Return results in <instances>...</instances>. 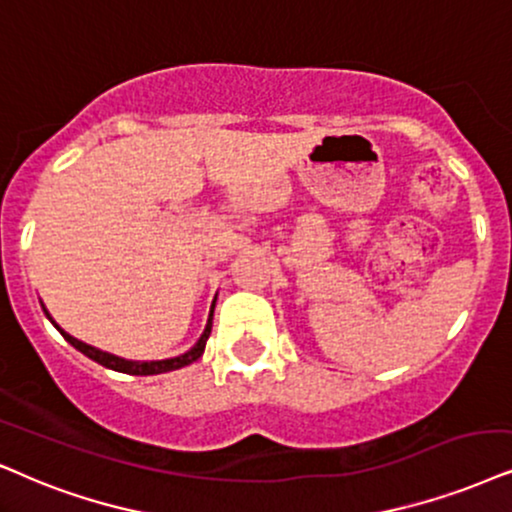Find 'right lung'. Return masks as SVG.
<instances>
[{
	"mask_svg": "<svg viewBox=\"0 0 512 512\" xmlns=\"http://www.w3.org/2000/svg\"><path fill=\"white\" fill-rule=\"evenodd\" d=\"M44 314L49 316L47 309H44ZM49 319H51V316H49ZM51 323H54V321H51ZM54 326H56V323H54ZM58 331H61V328H58ZM210 331H212V312H210L208 326H205V331H203V335H200V340L196 342V345H193L186 354H181V357L163 359V361H127V359L115 357V354L101 352V349H96L92 345H84V342L75 340L73 335H68L66 331H61V335L75 349H80L82 354H87L89 359H94L96 364H101V366H106V368H113V371H120V373H129V375H158V373H167V371H177V368H184V366L193 364V361H196V359H200V354L205 352V342H208V338H210Z\"/></svg>",
	"mask_w": 512,
	"mask_h": 512,
	"instance_id": "right-lung-1",
	"label": "right lung"
}]
</instances>
